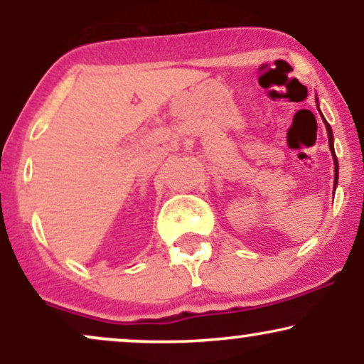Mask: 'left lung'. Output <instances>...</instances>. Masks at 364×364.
<instances>
[{"instance_id":"8db88e82","label":"left lung","mask_w":364,"mask_h":364,"mask_svg":"<svg viewBox=\"0 0 364 364\" xmlns=\"http://www.w3.org/2000/svg\"><path fill=\"white\" fill-rule=\"evenodd\" d=\"M325 121V119H323ZM325 127H327V133H328V147L332 150V156H333V162H336V185H337V176H339V166H337V157H336V152H333V135H332V128H330V124L325 121Z\"/></svg>"}]
</instances>
